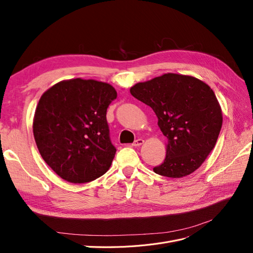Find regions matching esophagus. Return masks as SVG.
<instances>
[{
	"label": "esophagus",
	"mask_w": 253,
	"mask_h": 253,
	"mask_svg": "<svg viewBox=\"0 0 253 253\" xmlns=\"http://www.w3.org/2000/svg\"><path fill=\"white\" fill-rule=\"evenodd\" d=\"M144 142V140L142 139V138H138V139H136L133 143H132V145H133V147H140V145L142 144Z\"/></svg>",
	"instance_id": "obj_1"
}]
</instances>
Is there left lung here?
<instances>
[{
    "instance_id": "8db88e82",
    "label": "left lung",
    "mask_w": 253,
    "mask_h": 253,
    "mask_svg": "<svg viewBox=\"0 0 253 253\" xmlns=\"http://www.w3.org/2000/svg\"><path fill=\"white\" fill-rule=\"evenodd\" d=\"M132 96L156 114L167 137V155L156 174L180 178L202 166L213 150L223 125L214 91L191 76L165 74L129 89Z\"/></svg>"
}]
</instances>
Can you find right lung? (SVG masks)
I'll list each match as a JSON object with an SVG mask.
<instances>
[{
  "instance_id": "right-lung-1",
  "label": "right lung",
  "mask_w": 253,
  "mask_h": 253,
  "mask_svg": "<svg viewBox=\"0 0 253 253\" xmlns=\"http://www.w3.org/2000/svg\"><path fill=\"white\" fill-rule=\"evenodd\" d=\"M117 98L108 83L80 78L61 81L40 98L34 136L44 162L74 183L95 180L116 154L106 110Z\"/></svg>"
}]
</instances>
